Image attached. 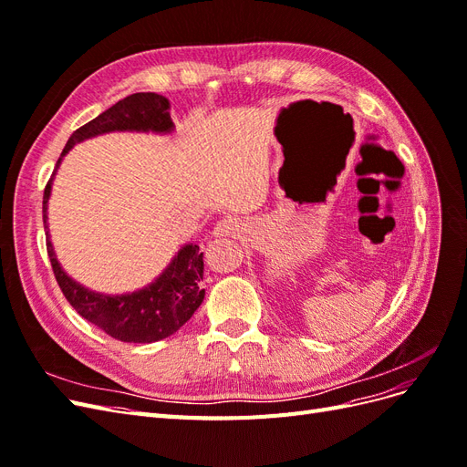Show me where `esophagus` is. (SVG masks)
I'll use <instances>...</instances> for the list:
<instances>
[{"instance_id":"obj_1","label":"esophagus","mask_w":467,"mask_h":467,"mask_svg":"<svg viewBox=\"0 0 467 467\" xmlns=\"http://www.w3.org/2000/svg\"><path fill=\"white\" fill-rule=\"evenodd\" d=\"M237 230H239L237 220H235V218H232V216H228V218H223V220H220V222L216 223V228H214V235H218V237L234 235Z\"/></svg>"}]
</instances>
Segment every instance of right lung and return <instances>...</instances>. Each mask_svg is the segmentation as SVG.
<instances>
[{
  "instance_id": "add662e5",
  "label": "right lung",
  "mask_w": 467,
  "mask_h": 467,
  "mask_svg": "<svg viewBox=\"0 0 467 467\" xmlns=\"http://www.w3.org/2000/svg\"><path fill=\"white\" fill-rule=\"evenodd\" d=\"M155 132L169 134L173 130V120L169 115V101L158 93H134L112 105L97 119L83 124L72 136L56 163L54 173L45 189L42 199V220L47 230V251L52 271L64 292L66 300L76 312L103 329L112 338L124 343H155L173 335L185 325L204 300V288L201 280L204 273V261L199 245L187 244L179 249L177 255L167 265L165 271L155 278L150 286L132 294L109 296L93 292L79 282L69 278L50 242L48 234V199L52 191V179L58 171L64 155L83 140L107 134V132Z\"/></svg>"
}]
</instances>
